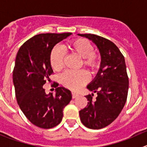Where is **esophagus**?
Masks as SVG:
<instances>
[{
  "instance_id": "obj_1",
  "label": "esophagus",
  "mask_w": 147,
  "mask_h": 147,
  "mask_svg": "<svg viewBox=\"0 0 147 147\" xmlns=\"http://www.w3.org/2000/svg\"><path fill=\"white\" fill-rule=\"evenodd\" d=\"M78 96V94L77 93H75V92H72V99H75V98H76L77 96Z\"/></svg>"
}]
</instances>
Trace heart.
Returning a JSON list of instances; mask_svg holds the SVG:
<instances>
[{
	"mask_svg": "<svg viewBox=\"0 0 147 147\" xmlns=\"http://www.w3.org/2000/svg\"><path fill=\"white\" fill-rule=\"evenodd\" d=\"M65 51L72 55L80 58L79 67H83L90 74L94 75L100 70L102 66L101 56L94 52L92 43L85 39L72 40L64 46ZM50 64L55 72H60L64 67V55L59 47L52 50L50 55ZM88 74L84 70L77 72H67L61 76L60 82L66 88L78 90L88 82Z\"/></svg>",
	"mask_w": 147,
	"mask_h": 147,
	"instance_id": "heart-1",
	"label": "heart"
}]
</instances>
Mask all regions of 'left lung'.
Here are the masks:
<instances>
[{
    "instance_id": "obj_1",
    "label": "left lung",
    "mask_w": 147,
    "mask_h": 147,
    "mask_svg": "<svg viewBox=\"0 0 147 147\" xmlns=\"http://www.w3.org/2000/svg\"><path fill=\"white\" fill-rule=\"evenodd\" d=\"M78 35L96 45L102 60L101 68L87 86L92 94L86 96L88 102L86 107L79 111L80 121L90 129H101L118 117L126 102L129 80L125 58L111 41L95 34ZM94 93L97 97L93 99Z\"/></svg>"
}]
</instances>
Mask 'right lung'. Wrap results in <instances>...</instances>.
Listing matches in <instances>:
<instances>
[{
	"instance_id": "1",
	"label": "right lung",
	"mask_w": 147,
	"mask_h": 147,
	"mask_svg": "<svg viewBox=\"0 0 147 147\" xmlns=\"http://www.w3.org/2000/svg\"><path fill=\"white\" fill-rule=\"evenodd\" d=\"M72 33L41 34L26 41L18 51L13 71V83L18 105L33 125L44 129L58 125L63 111L72 100L69 90L53 83L55 94L45 93L43 86L53 72L50 55L56 44Z\"/></svg>"
}]
</instances>
